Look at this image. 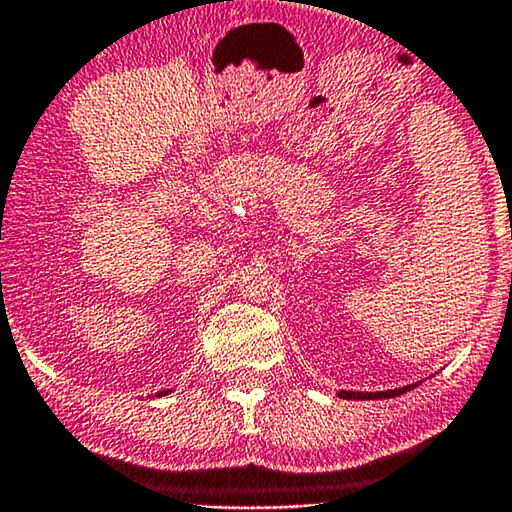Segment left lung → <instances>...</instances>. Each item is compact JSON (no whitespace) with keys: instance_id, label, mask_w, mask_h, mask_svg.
Returning <instances> with one entry per match:
<instances>
[{"instance_id":"8db88e82","label":"left lung","mask_w":512,"mask_h":512,"mask_svg":"<svg viewBox=\"0 0 512 512\" xmlns=\"http://www.w3.org/2000/svg\"><path fill=\"white\" fill-rule=\"evenodd\" d=\"M410 388H414V386H405V388H395V391H386V393H353V391H342L339 393V398H360V400H367V398H381V395H388V398H391V395H400V393H405V391H410Z\"/></svg>"}]
</instances>
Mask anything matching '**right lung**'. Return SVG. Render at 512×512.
<instances>
[{"mask_svg":"<svg viewBox=\"0 0 512 512\" xmlns=\"http://www.w3.org/2000/svg\"><path fill=\"white\" fill-rule=\"evenodd\" d=\"M166 393H168V391H163V395H166Z\"/></svg>","mask_w":512,"mask_h":512,"instance_id":"add662e5","label":"right lung"}]
</instances>
